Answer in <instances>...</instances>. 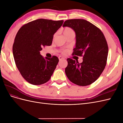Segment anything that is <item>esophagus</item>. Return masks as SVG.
I'll list each match as a JSON object with an SVG mask.
<instances>
[{"label":"esophagus","instance_id":"34e87169","mask_svg":"<svg viewBox=\"0 0 123 123\" xmlns=\"http://www.w3.org/2000/svg\"><path fill=\"white\" fill-rule=\"evenodd\" d=\"M58 58H59V61L64 60V59H65V58L62 57V56H59V57H58Z\"/></svg>","mask_w":123,"mask_h":123}]
</instances>
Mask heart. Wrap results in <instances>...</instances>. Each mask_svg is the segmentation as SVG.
<instances>
[{
  "mask_svg": "<svg viewBox=\"0 0 123 123\" xmlns=\"http://www.w3.org/2000/svg\"><path fill=\"white\" fill-rule=\"evenodd\" d=\"M63 33H64V34L65 36L67 35L70 33H74V31L73 30V29H72L71 28L69 27H66L64 30V31H63ZM66 52V50H64L62 51V52L65 53Z\"/></svg>",
  "mask_w": 123,
  "mask_h": 123,
  "instance_id": "heart-1",
  "label": "heart"
}]
</instances>
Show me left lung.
Wrapping results in <instances>:
<instances>
[{"label":"left lung","instance_id":"8db88e82","mask_svg":"<svg viewBox=\"0 0 123 123\" xmlns=\"http://www.w3.org/2000/svg\"><path fill=\"white\" fill-rule=\"evenodd\" d=\"M62 27H70L75 33V48L72 54L83 55L81 63L70 58L67 59V76L71 82L80 86L92 84L106 65L108 47L105 36L100 29L85 19L67 20Z\"/></svg>","mask_w":123,"mask_h":123}]
</instances>
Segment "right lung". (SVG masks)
Here are the masks:
<instances>
[{
    "label": "right lung",
    "instance_id": "add662e5",
    "mask_svg": "<svg viewBox=\"0 0 123 123\" xmlns=\"http://www.w3.org/2000/svg\"><path fill=\"white\" fill-rule=\"evenodd\" d=\"M64 20L38 19L24 25L18 31L13 45L15 62L28 83L39 85L50 79L59 62L57 57H43L42 48L51 46L53 35Z\"/></svg>",
    "mask_w": 123,
    "mask_h": 123
}]
</instances>
